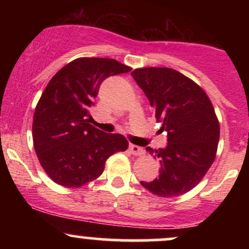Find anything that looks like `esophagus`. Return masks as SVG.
<instances>
[{"mask_svg":"<svg viewBox=\"0 0 249 249\" xmlns=\"http://www.w3.org/2000/svg\"><path fill=\"white\" fill-rule=\"evenodd\" d=\"M130 152L134 154V156H142L144 154V148L138 146V145H130Z\"/></svg>","mask_w":249,"mask_h":249,"instance_id":"obj_1","label":"esophagus"}]
</instances>
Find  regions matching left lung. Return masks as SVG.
I'll use <instances>...</instances> for the list:
<instances>
[{
  "instance_id": "1",
  "label": "left lung",
  "mask_w": 249,
  "mask_h": 249,
  "mask_svg": "<svg viewBox=\"0 0 249 249\" xmlns=\"http://www.w3.org/2000/svg\"><path fill=\"white\" fill-rule=\"evenodd\" d=\"M167 132V146L146 147L160 164L152 181H141L151 193L173 198L190 192L212 166L220 125L207 93L196 82L170 68H139L131 72Z\"/></svg>"
}]
</instances>
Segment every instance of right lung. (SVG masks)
Here are the masks:
<instances>
[{
	"label": "right lung",
	"mask_w": 249,
	"mask_h": 249,
	"mask_svg": "<svg viewBox=\"0 0 249 249\" xmlns=\"http://www.w3.org/2000/svg\"><path fill=\"white\" fill-rule=\"evenodd\" d=\"M128 71L116 59L81 57L48 83L34 112L33 141L39 164L56 184L81 187L101 176L108 157L127 150L124 136L89 124V110L105 78Z\"/></svg>",
	"instance_id": "add662e5"
}]
</instances>
